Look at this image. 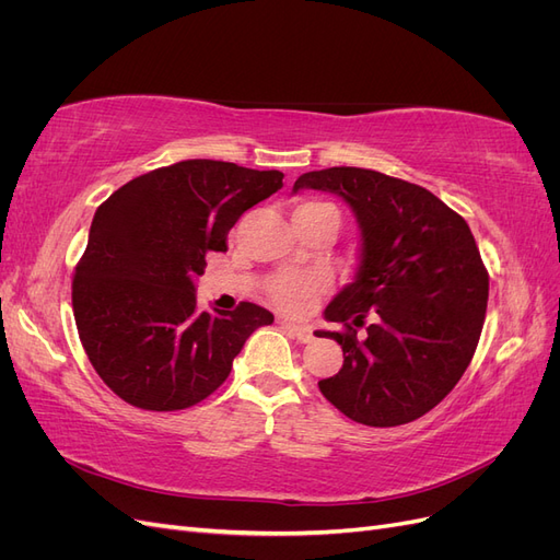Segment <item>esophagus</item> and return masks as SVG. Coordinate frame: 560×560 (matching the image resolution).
Instances as JSON below:
<instances>
[{"label":"esophagus","instance_id":"34e87169","mask_svg":"<svg viewBox=\"0 0 560 560\" xmlns=\"http://www.w3.org/2000/svg\"><path fill=\"white\" fill-rule=\"evenodd\" d=\"M282 329L287 331V334H292L299 343H308L311 338H313V331H311V327H306V325H296V322H282Z\"/></svg>","mask_w":560,"mask_h":560}]
</instances>
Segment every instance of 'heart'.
I'll list each match as a JSON object with an SVG mask.
<instances>
[{
  "label": "heart",
  "mask_w": 560,
  "mask_h": 560,
  "mask_svg": "<svg viewBox=\"0 0 560 560\" xmlns=\"http://www.w3.org/2000/svg\"><path fill=\"white\" fill-rule=\"evenodd\" d=\"M294 214H327L338 222V210L325 200H303L296 206ZM327 276L319 270H301V273H284L270 282V299L280 308L290 313L308 311L317 296L327 290Z\"/></svg>",
  "instance_id": "obj_1"
}]
</instances>
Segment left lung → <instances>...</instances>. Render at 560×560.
Returning <instances> with one entry per match:
<instances>
[{
    "label": "left lung",
    "mask_w": 560,
    "mask_h": 560,
    "mask_svg": "<svg viewBox=\"0 0 560 560\" xmlns=\"http://www.w3.org/2000/svg\"><path fill=\"white\" fill-rule=\"evenodd\" d=\"M341 196L362 231L358 276L327 306L343 366L319 381L338 411L395 428L432 411L463 378L486 319L488 270L465 219L418 184L364 167L301 175L294 194ZM371 316L368 336L357 327Z\"/></svg>",
    "instance_id": "obj_1"
}]
</instances>
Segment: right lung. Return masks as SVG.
<instances>
[{"mask_svg": "<svg viewBox=\"0 0 560 560\" xmlns=\"http://www.w3.org/2000/svg\"><path fill=\"white\" fill-rule=\"evenodd\" d=\"M282 177L191 159L130 179L95 210L72 308L81 346L114 395L144 411L189 409L229 378L249 334L273 322L249 301L200 313L194 280Z\"/></svg>", "mask_w": 560, "mask_h": 560, "instance_id": "1", "label": "right lung"}]
</instances>
